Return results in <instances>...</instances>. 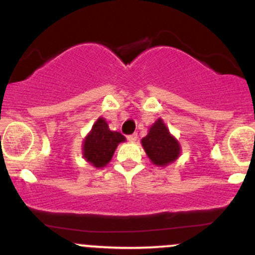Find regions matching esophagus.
<instances>
[{
  "label": "esophagus",
  "mask_w": 255,
  "mask_h": 255,
  "mask_svg": "<svg viewBox=\"0 0 255 255\" xmlns=\"http://www.w3.org/2000/svg\"><path fill=\"white\" fill-rule=\"evenodd\" d=\"M128 140H129V142H135V140H137V138H138V134L137 133H133V134H130V135H128Z\"/></svg>",
  "instance_id": "1"
}]
</instances>
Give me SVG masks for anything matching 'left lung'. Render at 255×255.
I'll list each match as a JSON object with an SVG mask.
<instances>
[{
  "instance_id": "8db88e82",
  "label": "left lung",
  "mask_w": 255,
  "mask_h": 255,
  "mask_svg": "<svg viewBox=\"0 0 255 255\" xmlns=\"http://www.w3.org/2000/svg\"><path fill=\"white\" fill-rule=\"evenodd\" d=\"M142 145L151 163L158 166H166L173 163L181 153L179 142L170 134L161 118L156 120L149 128L148 134L142 139Z\"/></svg>"
}]
</instances>
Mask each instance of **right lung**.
<instances>
[{
	"label": "right lung",
	"instance_id": "obj_1",
	"mask_svg": "<svg viewBox=\"0 0 255 255\" xmlns=\"http://www.w3.org/2000/svg\"><path fill=\"white\" fill-rule=\"evenodd\" d=\"M125 140L126 138L120 132L110 129L106 121L100 117L85 138L82 155L95 168H104L111 161L118 144Z\"/></svg>",
	"mask_w": 255,
	"mask_h": 255
}]
</instances>
